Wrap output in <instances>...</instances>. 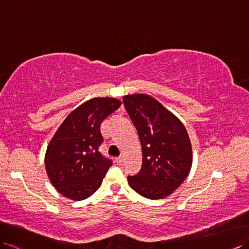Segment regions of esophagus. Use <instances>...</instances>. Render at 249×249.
<instances>
[{
    "label": "esophagus",
    "instance_id": "34e87169",
    "mask_svg": "<svg viewBox=\"0 0 249 249\" xmlns=\"http://www.w3.org/2000/svg\"><path fill=\"white\" fill-rule=\"evenodd\" d=\"M123 160H124V159H123V156H118V157H115V161H116L117 163H121V162H123Z\"/></svg>",
    "mask_w": 249,
    "mask_h": 249
}]
</instances>
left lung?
I'll list each match as a JSON object with an SVG mask.
<instances>
[{
  "label": "left lung",
  "instance_id": "obj_1",
  "mask_svg": "<svg viewBox=\"0 0 249 249\" xmlns=\"http://www.w3.org/2000/svg\"><path fill=\"white\" fill-rule=\"evenodd\" d=\"M123 99L142 149V169L134 177H128L129 185L150 199L170 196L186 179L192 166V148L186 128L149 95H126Z\"/></svg>",
  "mask_w": 249,
  "mask_h": 249
}]
</instances>
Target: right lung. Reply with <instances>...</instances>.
Segmentation results:
<instances>
[{
  "label": "right lung",
  "instance_id": "1",
  "mask_svg": "<svg viewBox=\"0 0 249 249\" xmlns=\"http://www.w3.org/2000/svg\"><path fill=\"white\" fill-rule=\"evenodd\" d=\"M121 106L115 98L83 102L64 119L47 145L45 168L57 191L74 201L88 198L100 187L112 160L98 149L100 125Z\"/></svg>",
  "mask_w": 249,
  "mask_h": 249
}]
</instances>
